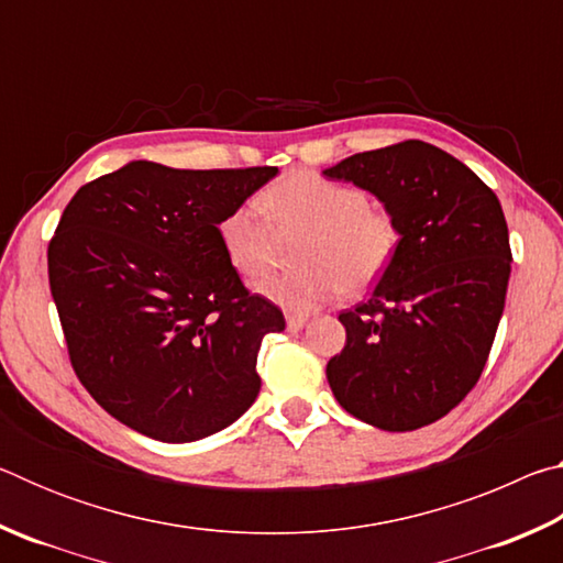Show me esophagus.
Wrapping results in <instances>:
<instances>
[{"instance_id": "esophagus-1", "label": "esophagus", "mask_w": 563, "mask_h": 563, "mask_svg": "<svg viewBox=\"0 0 563 563\" xmlns=\"http://www.w3.org/2000/svg\"><path fill=\"white\" fill-rule=\"evenodd\" d=\"M305 325H308V318H302V316H288V330H290V332H298V330H302Z\"/></svg>"}]
</instances>
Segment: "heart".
I'll return each mask as SVG.
<instances>
[{
  "label": "heart",
  "mask_w": 563,
  "mask_h": 563,
  "mask_svg": "<svg viewBox=\"0 0 563 563\" xmlns=\"http://www.w3.org/2000/svg\"><path fill=\"white\" fill-rule=\"evenodd\" d=\"M264 211L245 201L223 216L218 238L225 258L247 280L278 261L283 241L305 235L295 261L305 268L265 280L261 292L290 312H312L347 288L360 292L383 278L395 258V218L369 206L362 188L330 180L318 170H292L265 190Z\"/></svg>",
  "instance_id": "b5f03b06"
}]
</instances>
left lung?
<instances>
[{"label": "left lung", "instance_id": "left-lung-1", "mask_svg": "<svg viewBox=\"0 0 563 563\" xmlns=\"http://www.w3.org/2000/svg\"><path fill=\"white\" fill-rule=\"evenodd\" d=\"M395 218V258L369 300L340 312L347 340L328 383L352 417L387 432L442 419L487 365L511 273L499 198L424 141L355 154L322 170Z\"/></svg>", "mask_w": 563, "mask_h": 563}]
</instances>
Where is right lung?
Here are the masks:
<instances>
[{"mask_svg": "<svg viewBox=\"0 0 563 563\" xmlns=\"http://www.w3.org/2000/svg\"><path fill=\"white\" fill-rule=\"evenodd\" d=\"M275 166L186 170L131 161L81 186L46 251L76 377L131 430L196 442L261 393L278 305L247 292L218 225Z\"/></svg>", "mask_w": 563, "mask_h": 563, "instance_id": "obj_1", "label": "right lung"}]
</instances>
